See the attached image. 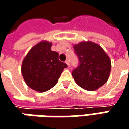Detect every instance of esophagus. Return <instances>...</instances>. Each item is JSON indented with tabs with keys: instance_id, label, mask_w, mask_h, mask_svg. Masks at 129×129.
I'll return each mask as SVG.
<instances>
[{
	"instance_id": "1",
	"label": "esophagus",
	"mask_w": 129,
	"mask_h": 129,
	"mask_svg": "<svg viewBox=\"0 0 129 129\" xmlns=\"http://www.w3.org/2000/svg\"><path fill=\"white\" fill-rule=\"evenodd\" d=\"M66 63L67 64L68 66H69V60H66Z\"/></svg>"
}]
</instances>
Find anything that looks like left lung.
Masks as SVG:
<instances>
[{"instance_id":"8db88e82","label":"left lung","mask_w":129,"mask_h":129,"mask_svg":"<svg viewBox=\"0 0 129 129\" xmlns=\"http://www.w3.org/2000/svg\"><path fill=\"white\" fill-rule=\"evenodd\" d=\"M79 63L72 72L76 84L84 90L93 91L103 86L111 72L110 58L100 45L82 42L74 45Z\"/></svg>"}]
</instances>
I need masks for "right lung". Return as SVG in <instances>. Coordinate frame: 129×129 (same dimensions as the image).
Here are the masks:
<instances>
[{"label": "right lung", "instance_id": "add662e5", "mask_svg": "<svg viewBox=\"0 0 129 129\" xmlns=\"http://www.w3.org/2000/svg\"><path fill=\"white\" fill-rule=\"evenodd\" d=\"M51 43L41 42L34 46L23 60L21 73L27 85L38 92H45L56 85L67 65L51 51Z\"/></svg>", "mask_w": 129, "mask_h": 129}]
</instances>
